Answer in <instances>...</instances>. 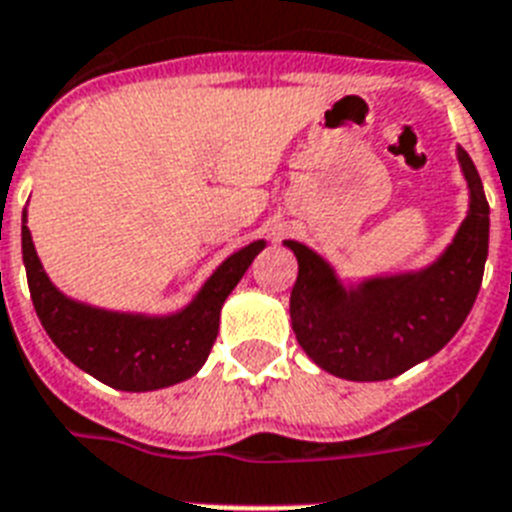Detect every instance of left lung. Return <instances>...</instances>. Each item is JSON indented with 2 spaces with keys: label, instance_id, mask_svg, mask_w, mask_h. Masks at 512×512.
<instances>
[{
  "label": "left lung",
  "instance_id": "1",
  "mask_svg": "<svg viewBox=\"0 0 512 512\" xmlns=\"http://www.w3.org/2000/svg\"><path fill=\"white\" fill-rule=\"evenodd\" d=\"M468 213L436 260L415 270L342 281L307 244L286 239L297 257L289 315L299 347L318 368L347 381H386L442 350L471 313L489 252V205L479 170L455 149Z\"/></svg>",
  "mask_w": 512,
  "mask_h": 512
}]
</instances>
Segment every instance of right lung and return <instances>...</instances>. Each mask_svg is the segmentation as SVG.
<instances>
[{
  "label": "right lung",
  "instance_id": "right-lung-1",
  "mask_svg": "<svg viewBox=\"0 0 512 512\" xmlns=\"http://www.w3.org/2000/svg\"><path fill=\"white\" fill-rule=\"evenodd\" d=\"M23 265L41 326L70 363L120 392H155L186 381L205 365L220 326V307L265 239L236 249L176 313H120L62 294L41 265L23 210Z\"/></svg>",
  "mask_w": 512,
  "mask_h": 512
}]
</instances>
